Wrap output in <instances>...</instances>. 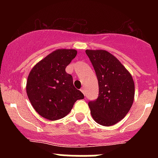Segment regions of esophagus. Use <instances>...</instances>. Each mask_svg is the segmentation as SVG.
<instances>
[{
    "label": "esophagus",
    "instance_id": "esophagus-1",
    "mask_svg": "<svg viewBox=\"0 0 158 158\" xmlns=\"http://www.w3.org/2000/svg\"><path fill=\"white\" fill-rule=\"evenodd\" d=\"M81 93H83L84 95L85 94V88H81Z\"/></svg>",
    "mask_w": 158,
    "mask_h": 158
}]
</instances>
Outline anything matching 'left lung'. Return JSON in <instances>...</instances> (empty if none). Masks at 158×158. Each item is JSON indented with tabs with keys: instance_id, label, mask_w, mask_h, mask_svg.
Returning a JSON list of instances; mask_svg holds the SVG:
<instances>
[{
	"instance_id": "left-lung-1",
	"label": "left lung",
	"mask_w": 158,
	"mask_h": 158,
	"mask_svg": "<svg viewBox=\"0 0 158 158\" xmlns=\"http://www.w3.org/2000/svg\"><path fill=\"white\" fill-rule=\"evenodd\" d=\"M99 84V96L89 102L93 119L109 127L122 120L135 99V83L129 71L114 55L104 50H86Z\"/></svg>"
}]
</instances>
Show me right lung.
Listing matches in <instances>:
<instances>
[{
    "instance_id": "obj_1",
    "label": "right lung",
    "mask_w": 158,
    "mask_h": 158,
    "mask_svg": "<svg viewBox=\"0 0 158 158\" xmlns=\"http://www.w3.org/2000/svg\"><path fill=\"white\" fill-rule=\"evenodd\" d=\"M74 49H58L38 62L27 81V97L42 117L57 120L70 112L75 102L84 95L73 85L65 67L76 57Z\"/></svg>"
}]
</instances>
